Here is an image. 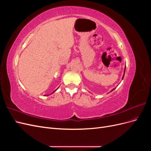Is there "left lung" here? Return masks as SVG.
<instances>
[{
    "instance_id": "left-lung-1",
    "label": "left lung",
    "mask_w": 151,
    "mask_h": 151,
    "mask_svg": "<svg viewBox=\"0 0 151 151\" xmlns=\"http://www.w3.org/2000/svg\"><path fill=\"white\" fill-rule=\"evenodd\" d=\"M125 68H126V67H125V69H124V73H123V77H122V80H123V77H124V76H125ZM115 88H114V89H113L111 91H110V92H111V91H113L114 89H115Z\"/></svg>"
}]
</instances>
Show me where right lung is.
<instances>
[{
  "label": "right lung",
  "mask_w": 151,
  "mask_h": 151,
  "mask_svg": "<svg viewBox=\"0 0 151 151\" xmlns=\"http://www.w3.org/2000/svg\"><path fill=\"white\" fill-rule=\"evenodd\" d=\"M57 89H58V88H57ZM57 89H56V90H55V91H53V93H54V92H55V91H57ZM52 93H51V94H52ZM46 96H48V95H46Z\"/></svg>",
  "instance_id": "add662e5"
}]
</instances>
